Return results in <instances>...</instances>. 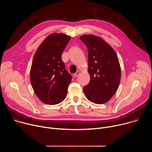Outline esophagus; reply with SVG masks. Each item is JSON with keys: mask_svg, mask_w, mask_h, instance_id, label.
Returning a JSON list of instances; mask_svg holds the SVG:
<instances>
[{"mask_svg": "<svg viewBox=\"0 0 152 152\" xmlns=\"http://www.w3.org/2000/svg\"><path fill=\"white\" fill-rule=\"evenodd\" d=\"M79 74H80V72L77 71L76 73H75L74 74V76H75V77H77V76H78L79 75Z\"/></svg>", "mask_w": 152, "mask_h": 152, "instance_id": "esophagus-1", "label": "esophagus"}]
</instances>
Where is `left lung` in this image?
<instances>
[{
  "label": "left lung",
  "mask_w": 152,
  "mask_h": 152,
  "mask_svg": "<svg viewBox=\"0 0 152 152\" xmlns=\"http://www.w3.org/2000/svg\"><path fill=\"white\" fill-rule=\"evenodd\" d=\"M88 52V72L90 83L83 92L90 102L106 103L116 93L120 82L121 68L113 48L104 39L94 35L80 37Z\"/></svg>",
  "instance_id": "left-lung-1"
}]
</instances>
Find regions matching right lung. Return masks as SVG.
Masks as SVG:
<instances>
[{
  "mask_svg": "<svg viewBox=\"0 0 152 152\" xmlns=\"http://www.w3.org/2000/svg\"><path fill=\"white\" fill-rule=\"evenodd\" d=\"M70 37L62 33L48 36L37 49L32 62L30 80L38 98L50 105L66 97L72 76L65 69L61 55Z\"/></svg>",
  "mask_w": 152,
  "mask_h": 152,
  "instance_id": "right-lung-1",
  "label": "right lung"
}]
</instances>
